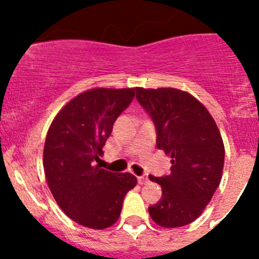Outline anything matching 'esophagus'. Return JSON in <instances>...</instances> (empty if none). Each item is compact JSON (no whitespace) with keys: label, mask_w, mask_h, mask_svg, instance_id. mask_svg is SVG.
<instances>
[{"label":"esophagus","mask_w":259,"mask_h":259,"mask_svg":"<svg viewBox=\"0 0 259 259\" xmlns=\"http://www.w3.org/2000/svg\"><path fill=\"white\" fill-rule=\"evenodd\" d=\"M137 182H139V184H146V183L149 182V175H148V174H144V175L139 176V178H137Z\"/></svg>","instance_id":"obj_1"}]
</instances>
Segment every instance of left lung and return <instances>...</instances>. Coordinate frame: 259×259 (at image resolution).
<instances>
[{"instance_id": "obj_1", "label": "left lung", "mask_w": 259, "mask_h": 259, "mask_svg": "<svg viewBox=\"0 0 259 259\" xmlns=\"http://www.w3.org/2000/svg\"><path fill=\"white\" fill-rule=\"evenodd\" d=\"M136 98L154 123L157 148L172 158L168 175H149L162 188L149 214L162 227L187 226L202 214L221 183V132L206 107L184 91L136 88Z\"/></svg>"}]
</instances>
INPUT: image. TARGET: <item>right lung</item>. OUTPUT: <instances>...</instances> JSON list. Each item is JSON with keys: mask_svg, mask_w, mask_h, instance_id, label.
<instances>
[{"mask_svg": "<svg viewBox=\"0 0 259 259\" xmlns=\"http://www.w3.org/2000/svg\"><path fill=\"white\" fill-rule=\"evenodd\" d=\"M135 89L95 88L72 98L57 114L47 135L44 170L53 197L68 218L93 230L118 221L136 176L100 168L96 162L130 106Z\"/></svg>", "mask_w": 259, "mask_h": 259, "instance_id": "obj_1", "label": "right lung"}]
</instances>
